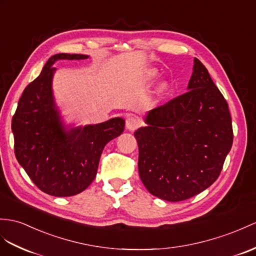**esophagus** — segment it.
<instances>
[{
  "mask_svg": "<svg viewBox=\"0 0 256 256\" xmlns=\"http://www.w3.org/2000/svg\"><path fill=\"white\" fill-rule=\"evenodd\" d=\"M139 124H140L139 120L136 117L130 116L126 120V128L129 130V132H134V130L139 127Z\"/></svg>",
  "mask_w": 256,
  "mask_h": 256,
  "instance_id": "esophagus-1",
  "label": "esophagus"
}]
</instances>
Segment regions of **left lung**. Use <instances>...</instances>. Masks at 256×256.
<instances>
[{"label":"left lung","mask_w":256,"mask_h":256,"mask_svg":"<svg viewBox=\"0 0 256 256\" xmlns=\"http://www.w3.org/2000/svg\"><path fill=\"white\" fill-rule=\"evenodd\" d=\"M188 92L148 112L134 136L139 175L151 194L178 202L213 184L232 146L228 104L194 58Z\"/></svg>","instance_id":"left-lung-1"}]
</instances>
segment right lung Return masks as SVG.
Returning a JSON list of instances; mask_svg holds the SVG:
<instances>
[{"mask_svg": "<svg viewBox=\"0 0 256 256\" xmlns=\"http://www.w3.org/2000/svg\"><path fill=\"white\" fill-rule=\"evenodd\" d=\"M84 54H55L24 90L12 120L15 155L34 184L54 196H72L94 180L104 146L124 129L122 117L96 124H65L53 94L60 60H86Z\"/></svg>", "mask_w": 256, "mask_h": 256, "instance_id": "obj_1", "label": "right lung"}]
</instances>
